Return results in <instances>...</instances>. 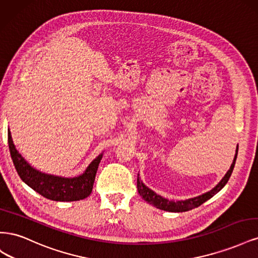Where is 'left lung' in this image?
Listing matches in <instances>:
<instances>
[{
    "label": "left lung",
    "mask_w": 258,
    "mask_h": 258,
    "mask_svg": "<svg viewBox=\"0 0 258 258\" xmlns=\"http://www.w3.org/2000/svg\"><path fill=\"white\" fill-rule=\"evenodd\" d=\"M237 155H238V147L236 151V156L233 158V161L230 166V169L228 170V172L226 173V175L223 177L222 181L218 183L212 190H210L201 196L195 197L191 199H187V200H182V201H170L166 198H162L159 195H157L156 192H154L152 189L146 187L139 178V174H138V181H137V185H138V191L146 202H148L150 205H153L154 207L158 208L160 210L163 211H169V212H186V211H189L191 209L198 208L199 206H201L204 202H206L207 200H209L210 198H212L215 194H217L220 191L223 187L226 185V183L228 182V179L232 173V170L235 168V163H236V159H237Z\"/></svg>",
    "instance_id": "left-lung-1"
}]
</instances>
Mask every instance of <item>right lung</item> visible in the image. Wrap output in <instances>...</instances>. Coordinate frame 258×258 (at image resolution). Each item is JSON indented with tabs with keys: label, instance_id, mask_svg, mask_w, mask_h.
Listing matches in <instances>:
<instances>
[{
	"label": "right lung",
	"instance_id": "1",
	"mask_svg": "<svg viewBox=\"0 0 258 258\" xmlns=\"http://www.w3.org/2000/svg\"><path fill=\"white\" fill-rule=\"evenodd\" d=\"M9 147L14 166L20 178L43 197L53 201H76L87 198L91 194L102 154L90 163L85 173L77 177L66 178L42 173L31 167L15 148L10 130Z\"/></svg>",
	"mask_w": 258,
	"mask_h": 258
}]
</instances>
